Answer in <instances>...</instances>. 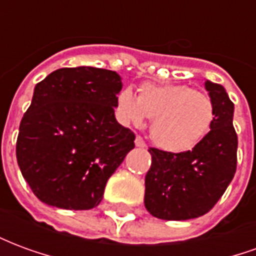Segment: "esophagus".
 Returning a JSON list of instances; mask_svg holds the SVG:
<instances>
[{
  "instance_id": "esophagus-1",
  "label": "esophagus",
  "mask_w": 256,
  "mask_h": 256,
  "mask_svg": "<svg viewBox=\"0 0 256 256\" xmlns=\"http://www.w3.org/2000/svg\"><path fill=\"white\" fill-rule=\"evenodd\" d=\"M134 144H136V146H138V148H144L145 146L144 140L141 138L140 136H137V137H136V140H134Z\"/></svg>"
}]
</instances>
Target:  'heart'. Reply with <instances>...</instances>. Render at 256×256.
<instances>
[{
	"label": "heart",
	"instance_id": "1",
	"mask_svg": "<svg viewBox=\"0 0 256 256\" xmlns=\"http://www.w3.org/2000/svg\"><path fill=\"white\" fill-rule=\"evenodd\" d=\"M120 122L140 126L150 120V136L159 148L168 152L193 150L212 126L215 110L207 93L188 84H144L137 97L130 89L116 96Z\"/></svg>",
	"mask_w": 256,
	"mask_h": 256
}]
</instances>
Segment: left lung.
<instances>
[{"label": "left lung", "mask_w": 256, "mask_h": 256, "mask_svg": "<svg viewBox=\"0 0 256 256\" xmlns=\"http://www.w3.org/2000/svg\"><path fill=\"white\" fill-rule=\"evenodd\" d=\"M215 118L207 136L192 150L172 154L150 148L145 176V208L159 220H185L212 208L234 177L237 136L234 106L222 84L206 79Z\"/></svg>", "instance_id": "obj_1"}]
</instances>
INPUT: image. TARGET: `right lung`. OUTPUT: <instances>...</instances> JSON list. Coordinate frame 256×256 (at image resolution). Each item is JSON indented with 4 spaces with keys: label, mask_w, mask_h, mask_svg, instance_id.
<instances>
[{
    "label": "right lung",
    "mask_w": 256,
    "mask_h": 256,
    "mask_svg": "<svg viewBox=\"0 0 256 256\" xmlns=\"http://www.w3.org/2000/svg\"><path fill=\"white\" fill-rule=\"evenodd\" d=\"M122 78L96 67L60 68L36 84L20 122L16 158L42 203L64 210L100 204L106 181L136 136L115 118Z\"/></svg>",
    "instance_id": "right-lung-1"
}]
</instances>
